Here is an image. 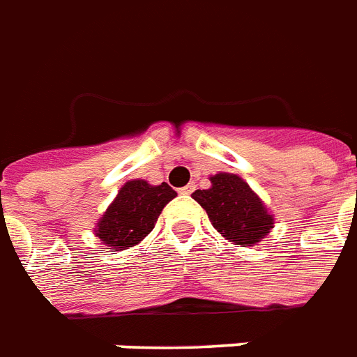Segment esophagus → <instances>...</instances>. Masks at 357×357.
<instances>
[{"mask_svg": "<svg viewBox=\"0 0 357 357\" xmlns=\"http://www.w3.org/2000/svg\"><path fill=\"white\" fill-rule=\"evenodd\" d=\"M192 190H195V185H185V187L179 189V195H190Z\"/></svg>", "mask_w": 357, "mask_h": 357, "instance_id": "1", "label": "esophagus"}]
</instances>
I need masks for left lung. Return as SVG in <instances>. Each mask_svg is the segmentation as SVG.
Returning <instances> with one entry per match:
<instances>
[{
	"label": "left lung",
	"mask_w": 357,
	"mask_h": 357,
	"mask_svg": "<svg viewBox=\"0 0 357 357\" xmlns=\"http://www.w3.org/2000/svg\"><path fill=\"white\" fill-rule=\"evenodd\" d=\"M192 198L206 209L213 228L235 244L254 246L274 228V217L237 174H215L211 187L196 190Z\"/></svg>",
	"instance_id": "left-lung-1"
}]
</instances>
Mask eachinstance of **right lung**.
Wrapping results in <instances>:
<instances>
[{
  "mask_svg": "<svg viewBox=\"0 0 357 357\" xmlns=\"http://www.w3.org/2000/svg\"><path fill=\"white\" fill-rule=\"evenodd\" d=\"M176 196L168 183L150 185L144 179H131L98 220L96 235L113 252L135 246L153 229L162 207Z\"/></svg>",
  "mask_w": 357,
  "mask_h": 357,
  "instance_id": "right-lung-1",
  "label": "right lung"
}]
</instances>
